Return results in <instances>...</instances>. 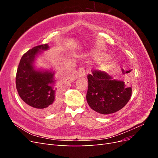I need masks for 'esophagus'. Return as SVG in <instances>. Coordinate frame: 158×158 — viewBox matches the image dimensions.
Returning <instances> with one entry per match:
<instances>
[{
  "instance_id": "34e87169",
  "label": "esophagus",
  "mask_w": 158,
  "mask_h": 158,
  "mask_svg": "<svg viewBox=\"0 0 158 158\" xmlns=\"http://www.w3.org/2000/svg\"><path fill=\"white\" fill-rule=\"evenodd\" d=\"M78 75L80 77H84L85 76V70L84 68L80 67L78 69Z\"/></svg>"
}]
</instances>
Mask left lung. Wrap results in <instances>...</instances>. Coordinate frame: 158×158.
I'll use <instances>...</instances> for the list:
<instances>
[{"label": "left lung", "mask_w": 158, "mask_h": 158, "mask_svg": "<svg viewBox=\"0 0 158 158\" xmlns=\"http://www.w3.org/2000/svg\"><path fill=\"white\" fill-rule=\"evenodd\" d=\"M125 71L123 74L131 73ZM87 102L91 109L100 114L115 113L126 106L131 99L132 88L123 80H114L106 72L93 70L88 75Z\"/></svg>", "instance_id": "obj_1"}]
</instances>
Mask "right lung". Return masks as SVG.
Listing matches in <instances>:
<instances>
[{
  "label": "right lung",
  "mask_w": 158,
  "mask_h": 158,
  "mask_svg": "<svg viewBox=\"0 0 158 158\" xmlns=\"http://www.w3.org/2000/svg\"><path fill=\"white\" fill-rule=\"evenodd\" d=\"M49 49L48 44L33 47L23 54L19 63L16 76V89L26 106L38 114H47L55 111L61 103L63 88L56 85L55 73L40 70L34 62L40 51Z\"/></svg>",
  "instance_id": "1"
}]
</instances>
